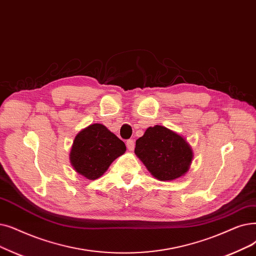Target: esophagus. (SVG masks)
<instances>
[{
    "instance_id": "34e87169",
    "label": "esophagus",
    "mask_w": 256,
    "mask_h": 256,
    "mask_svg": "<svg viewBox=\"0 0 256 256\" xmlns=\"http://www.w3.org/2000/svg\"><path fill=\"white\" fill-rule=\"evenodd\" d=\"M126 146H128V150L130 152L134 150V148H135V142H134V140H128L126 141Z\"/></svg>"
}]
</instances>
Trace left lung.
I'll use <instances>...</instances> for the list:
<instances>
[{
    "mask_svg": "<svg viewBox=\"0 0 256 256\" xmlns=\"http://www.w3.org/2000/svg\"><path fill=\"white\" fill-rule=\"evenodd\" d=\"M135 154L159 181H172L190 168L194 152L178 132L163 126H150L136 141Z\"/></svg>",
    "mask_w": 256,
    "mask_h": 256,
    "instance_id": "left-lung-1",
    "label": "left lung"
}]
</instances>
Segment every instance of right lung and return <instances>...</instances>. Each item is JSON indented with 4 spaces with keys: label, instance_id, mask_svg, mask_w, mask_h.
<instances>
[{
    "label": "right lung",
    "instance_id": "right-lung-1",
    "mask_svg": "<svg viewBox=\"0 0 256 256\" xmlns=\"http://www.w3.org/2000/svg\"><path fill=\"white\" fill-rule=\"evenodd\" d=\"M126 150L124 141L104 124H94L76 135L70 152V162L77 174L93 181L100 178Z\"/></svg>",
    "mask_w": 256,
    "mask_h": 256
}]
</instances>
